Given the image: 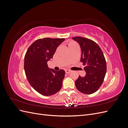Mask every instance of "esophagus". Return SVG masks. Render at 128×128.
Returning a JSON list of instances; mask_svg holds the SVG:
<instances>
[{"label":"esophagus","mask_w":128,"mask_h":128,"mask_svg":"<svg viewBox=\"0 0 128 128\" xmlns=\"http://www.w3.org/2000/svg\"><path fill=\"white\" fill-rule=\"evenodd\" d=\"M71 72H72L71 70H68V69H66V70H65V72H66V74H69Z\"/></svg>","instance_id":"esophagus-1"}]
</instances>
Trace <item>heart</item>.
I'll return each mask as SVG.
<instances>
[{
    "mask_svg": "<svg viewBox=\"0 0 128 128\" xmlns=\"http://www.w3.org/2000/svg\"><path fill=\"white\" fill-rule=\"evenodd\" d=\"M75 44V42H69V43H68V47H69V46H72V45H74V44Z\"/></svg>",
    "mask_w": 128,
    "mask_h": 128,
    "instance_id": "1",
    "label": "heart"
}]
</instances>
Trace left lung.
<instances>
[{"label":"left lung","mask_w":128,"mask_h":128,"mask_svg":"<svg viewBox=\"0 0 128 128\" xmlns=\"http://www.w3.org/2000/svg\"><path fill=\"white\" fill-rule=\"evenodd\" d=\"M72 38L80 46V62L86 66L84 70L86 72V76H79L75 80L76 87L82 94H92L98 90L104 82L107 70L105 58L101 48L94 41L82 37Z\"/></svg>","instance_id":"1"}]
</instances>
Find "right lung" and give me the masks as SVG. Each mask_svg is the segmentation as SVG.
<instances>
[{
	"instance_id": "1",
	"label": "right lung",
	"mask_w": 128,
	"mask_h": 128,
	"mask_svg": "<svg viewBox=\"0 0 128 128\" xmlns=\"http://www.w3.org/2000/svg\"><path fill=\"white\" fill-rule=\"evenodd\" d=\"M64 40V38L38 39L27 50L24 62L26 78L31 86L42 95H53L62 88L64 70H50L47 62Z\"/></svg>"
}]
</instances>
